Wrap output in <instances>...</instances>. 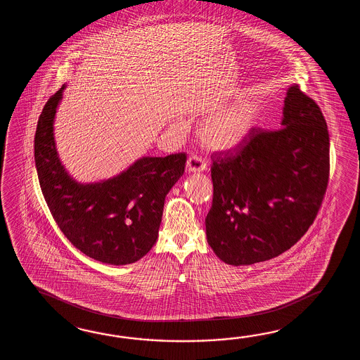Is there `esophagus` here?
Wrapping results in <instances>:
<instances>
[{
	"label": "esophagus",
	"mask_w": 360,
	"mask_h": 360,
	"mask_svg": "<svg viewBox=\"0 0 360 360\" xmlns=\"http://www.w3.org/2000/svg\"><path fill=\"white\" fill-rule=\"evenodd\" d=\"M207 165L198 155H191L186 161V171L191 172H203L206 171Z\"/></svg>",
	"instance_id": "esophagus-1"
}]
</instances>
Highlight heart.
Returning a JSON list of instances; mask_svg holds the SVG:
<instances>
[{"mask_svg":"<svg viewBox=\"0 0 360 360\" xmlns=\"http://www.w3.org/2000/svg\"><path fill=\"white\" fill-rule=\"evenodd\" d=\"M260 108L255 100H242L205 118L197 129L202 146L212 152H230L242 146L255 130Z\"/></svg>","mask_w":360,"mask_h":360,"instance_id":"b5f03b06","label":"heart"}]
</instances>
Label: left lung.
Instances as JSON below:
<instances>
[{"mask_svg":"<svg viewBox=\"0 0 360 360\" xmlns=\"http://www.w3.org/2000/svg\"><path fill=\"white\" fill-rule=\"evenodd\" d=\"M207 242L225 264L270 260L313 224L327 189L329 135L316 103L291 84L278 131L253 130L236 154L212 158Z\"/></svg>","mask_w":360,"mask_h":360,"instance_id":"1","label":"left lung"}]
</instances>
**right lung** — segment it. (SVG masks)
I'll use <instances>...</instances> for the list:
<instances>
[{
	"mask_svg": "<svg viewBox=\"0 0 360 360\" xmlns=\"http://www.w3.org/2000/svg\"><path fill=\"white\" fill-rule=\"evenodd\" d=\"M65 87L49 99L37 123L34 161L42 194L58 226L81 252L117 266L136 262L157 242L165 199L183 176L186 155L141 157L115 176L78 181L55 143V117Z\"/></svg>",
	"mask_w": 360,
	"mask_h": 360,
	"instance_id": "add662e5",
	"label": "right lung"
}]
</instances>
